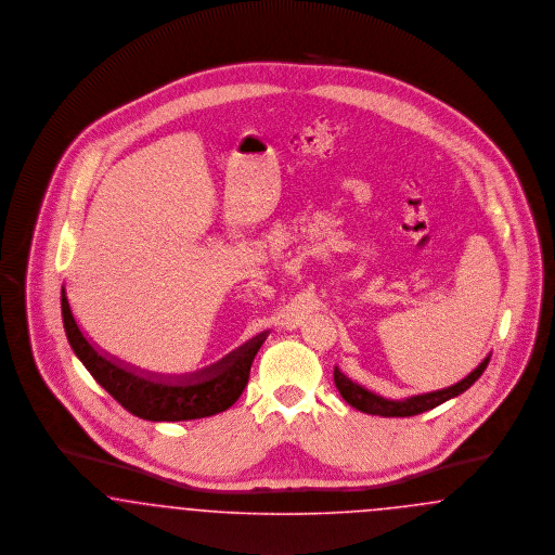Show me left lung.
<instances>
[{
  "label": "left lung",
  "mask_w": 555,
  "mask_h": 555,
  "mask_svg": "<svg viewBox=\"0 0 555 555\" xmlns=\"http://www.w3.org/2000/svg\"><path fill=\"white\" fill-rule=\"evenodd\" d=\"M491 354H487L482 362L475 371H470L462 382L454 384V386L443 387V389H435V391H427V393H416V396H409L402 400H393V398H384L361 384L352 382L350 377H346L338 366L334 369V382L338 387L339 396L357 410L366 412V414H375V416H414L421 412L435 409L452 398H456L460 393H464L468 387L473 386L482 375V371L487 369Z\"/></svg>",
  "instance_id": "left-lung-1"
}]
</instances>
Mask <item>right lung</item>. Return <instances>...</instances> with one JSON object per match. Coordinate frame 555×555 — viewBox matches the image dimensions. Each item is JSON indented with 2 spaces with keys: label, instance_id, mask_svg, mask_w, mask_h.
Segmentation results:
<instances>
[{
  "label": "right lung",
  "instance_id": "1",
  "mask_svg": "<svg viewBox=\"0 0 555 555\" xmlns=\"http://www.w3.org/2000/svg\"><path fill=\"white\" fill-rule=\"evenodd\" d=\"M62 319L74 354L114 400L130 414L145 421H193L230 409L248 384L250 364L269 332L201 371L186 375H159L132 369L96 350L74 319L66 289L62 286Z\"/></svg>",
  "mask_w": 555,
  "mask_h": 555
}]
</instances>
